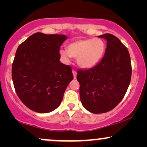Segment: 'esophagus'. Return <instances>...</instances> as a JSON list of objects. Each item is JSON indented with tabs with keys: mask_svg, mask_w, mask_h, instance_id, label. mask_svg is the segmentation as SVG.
Returning <instances> with one entry per match:
<instances>
[{
	"mask_svg": "<svg viewBox=\"0 0 147 147\" xmlns=\"http://www.w3.org/2000/svg\"><path fill=\"white\" fill-rule=\"evenodd\" d=\"M72 74H73V76H74V79H76V77H77V72H76L75 70H72Z\"/></svg>",
	"mask_w": 147,
	"mask_h": 147,
	"instance_id": "obj_1",
	"label": "esophagus"
}]
</instances>
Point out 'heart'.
<instances>
[{"label":"heart","instance_id":"obj_1","mask_svg":"<svg viewBox=\"0 0 147 147\" xmlns=\"http://www.w3.org/2000/svg\"><path fill=\"white\" fill-rule=\"evenodd\" d=\"M105 49V43L102 38H84L70 43L67 49H60L59 55L65 63H68L72 57H75L81 68L90 69L102 60Z\"/></svg>","mask_w":147,"mask_h":147}]
</instances>
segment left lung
<instances>
[{"label":"left lung","instance_id":"obj_1","mask_svg":"<svg viewBox=\"0 0 147 147\" xmlns=\"http://www.w3.org/2000/svg\"><path fill=\"white\" fill-rule=\"evenodd\" d=\"M105 38L104 56L94 68L77 70L82 105L95 114L113 109L122 101L130 84L132 73L128 49L111 34L99 36Z\"/></svg>","mask_w":147,"mask_h":147}]
</instances>
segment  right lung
Instances as JSON below:
<instances>
[{
	"instance_id": "right-lung-1",
	"label": "right lung",
	"mask_w": 147,
	"mask_h": 147,
	"mask_svg": "<svg viewBox=\"0 0 147 147\" xmlns=\"http://www.w3.org/2000/svg\"><path fill=\"white\" fill-rule=\"evenodd\" d=\"M67 36L36 32L19 45L11 68L13 84L25 106L39 113L55 110L73 79L70 65L60 62Z\"/></svg>"
}]
</instances>
